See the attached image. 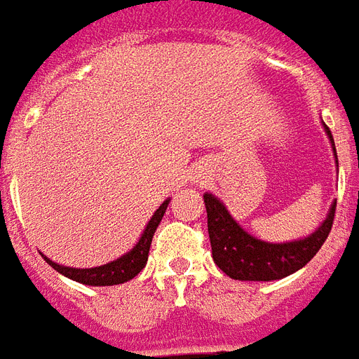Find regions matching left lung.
<instances>
[{"mask_svg":"<svg viewBox=\"0 0 359 359\" xmlns=\"http://www.w3.org/2000/svg\"><path fill=\"white\" fill-rule=\"evenodd\" d=\"M323 123V129L329 137L330 147L334 152V162H337V149H334V139L330 135L329 127ZM205 207H207V224L208 238H210V248H212V259L218 269L226 273L233 280H255L269 282L280 280L290 274L306 266L315 253L321 249L325 240L329 238L332 220H334V208L337 201L330 205L327 218L323 220L319 228H315L306 238L292 241H263L245 232L233 216L228 212V208L222 201L212 193H205Z\"/></svg>","mask_w":359,"mask_h":359,"instance_id":"1","label":"left lung"}]
</instances>
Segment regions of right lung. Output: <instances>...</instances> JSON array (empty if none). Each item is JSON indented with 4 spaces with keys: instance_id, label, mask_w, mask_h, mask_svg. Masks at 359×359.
I'll list each match as a JSON object with an SVG mask.
<instances>
[{
    "instance_id": "1",
    "label": "right lung",
    "mask_w": 359,
    "mask_h": 359,
    "mask_svg": "<svg viewBox=\"0 0 359 359\" xmlns=\"http://www.w3.org/2000/svg\"><path fill=\"white\" fill-rule=\"evenodd\" d=\"M168 203H170V199L164 201L156 208V212L151 216L149 224H147V228L141 233V238H139V241L135 243L133 248L129 249L126 255L118 257V259H114V261L106 263V265L93 266V269H73V266L57 265L55 261L48 259L44 253H40V255L44 257L46 263L52 266V269H55L57 273L67 276L71 280L86 284V286H116V284H123V282L135 278L137 274L143 271L144 265H147L152 236H154L160 220H162V216L166 212Z\"/></svg>"
}]
</instances>
